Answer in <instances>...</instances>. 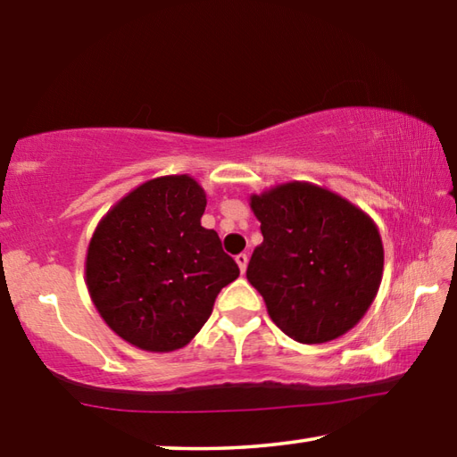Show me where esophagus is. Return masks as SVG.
<instances>
[{
    "label": "esophagus",
    "instance_id": "34e87169",
    "mask_svg": "<svg viewBox=\"0 0 457 457\" xmlns=\"http://www.w3.org/2000/svg\"><path fill=\"white\" fill-rule=\"evenodd\" d=\"M236 262H237V266H239V272L244 274L245 268H247V253H237Z\"/></svg>",
    "mask_w": 457,
    "mask_h": 457
}]
</instances>
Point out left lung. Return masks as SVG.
Masks as SVG:
<instances>
[{"mask_svg": "<svg viewBox=\"0 0 457 457\" xmlns=\"http://www.w3.org/2000/svg\"><path fill=\"white\" fill-rule=\"evenodd\" d=\"M262 242L247 282L290 338L320 345L357 324L378 292L383 242L377 223L349 199L308 181L250 197Z\"/></svg>", "mask_w": 457, "mask_h": 457, "instance_id": "8db88e82", "label": "left lung"}]
</instances>
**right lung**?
<instances>
[{"instance_id":"right-lung-1","label":"right lung","mask_w":457,"mask_h":457,"mask_svg":"<svg viewBox=\"0 0 457 457\" xmlns=\"http://www.w3.org/2000/svg\"><path fill=\"white\" fill-rule=\"evenodd\" d=\"M205 205L193 177H157L114 204L90 237L84 274L92 304L137 349H183L239 276L218 231L201 226Z\"/></svg>"}]
</instances>
